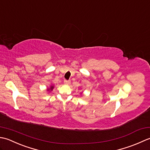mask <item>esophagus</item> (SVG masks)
Listing matches in <instances>:
<instances>
[{
    "mask_svg": "<svg viewBox=\"0 0 150 150\" xmlns=\"http://www.w3.org/2000/svg\"><path fill=\"white\" fill-rule=\"evenodd\" d=\"M64 83L67 85H69L71 83V80H66V79H65V80H64Z\"/></svg>",
    "mask_w": 150,
    "mask_h": 150,
    "instance_id": "34e87169",
    "label": "esophagus"
}]
</instances>
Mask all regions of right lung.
<instances>
[{
    "label": "right lung",
    "mask_w": 150,
    "mask_h": 150,
    "mask_svg": "<svg viewBox=\"0 0 150 150\" xmlns=\"http://www.w3.org/2000/svg\"><path fill=\"white\" fill-rule=\"evenodd\" d=\"M53 88H54V86H52H52H50V88H48V91H52Z\"/></svg>",
    "instance_id": "1"
}]
</instances>
